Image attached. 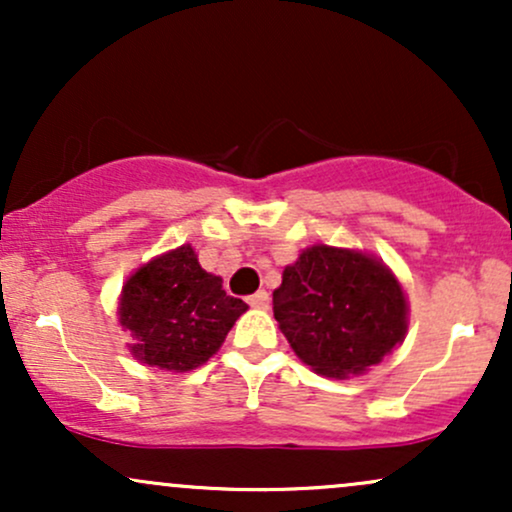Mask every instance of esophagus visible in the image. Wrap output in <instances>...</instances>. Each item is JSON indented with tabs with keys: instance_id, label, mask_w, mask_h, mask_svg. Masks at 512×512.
I'll use <instances>...</instances> for the list:
<instances>
[{
	"instance_id": "1",
	"label": "esophagus",
	"mask_w": 512,
	"mask_h": 512,
	"mask_svg": "<svg viewBox=\"0 0 512 512\" xmlns=\"http://www.w3.org/2000/svg\"><path fill=\"white\" fill-rule=\"evenodd\" d=\"M248 303L252 305V308H269V293L267 291H257L252 293V296L248 298Z\"/></svg>"
}]
</instances>
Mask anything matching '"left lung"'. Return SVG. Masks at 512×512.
Instances as JSON below:
<instances>
[{"instance_id": "1", "label": "left lung", "mask_w": 512, "mask_h": 512, "mask_svg": "<svg viewBox=\"0 0 512 512\" xmlns=\"http://www.w3.org/2000/svg\"><path fill=\"white\" fill-rule=\"evenodd\" d=\"M274 317L303 363L327 378H346L402 342L407 298L383 262L315 245L284 269Z\"/></svg>"}]
</instances>
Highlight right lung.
Wrapping results in <instances>:
<instances>
[{
    "mask_svg": "<svg viewBox=\"0 0 512 512\" xmlns=\"http://www.w3.org/2000/svg\"><path fill=\"white\" fill-rule=\"evenodd\" d=\"M245 310L240 298L226 296L219 276L199 267L195 250L182 245L129 276L120 325L132 334L137 361L185 373L219 351Z\"/></svg>",
    "mask_w": 512,
    "mask_h": 512,
    "instance_id": "obj_1",
    "label": "right lung"
}]
</instances>
